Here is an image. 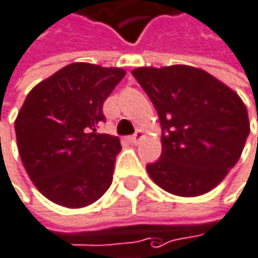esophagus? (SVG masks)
<instances>
[{"label": "esophagus", "mask_w": 258, "mask_h": 258, "mask_svg": "<svg viewBox=\"0 0 258 258\" xmlns=\"http://www.w3.org/2000/svg\"><path fill=\"white\" fill-rule=\"evenodd\" d=\"M143 137H145L143 131H142V130H137L133 136H130V142H131V143H134V145H137Z\"/></svg>", "instance_id": "obj_1"}]
</instances>
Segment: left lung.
<instances>
[{"label":"left lung","instance_id":"1","mask_svg":"<svg viewBox=\"0 0 258 258\" xmlns=\"http://www.w3.org/2000/svg\"><path fill=\"white\" fill-rule=\"evenodd\" d=\"M131 74L149 96L162 130L161 158L146 165L149 176L177 197L214 189L238 162L249 134L241 97L186 64L137 68Z\"/></svg>","mask_w":258,"mask_h":258}]
</instances>
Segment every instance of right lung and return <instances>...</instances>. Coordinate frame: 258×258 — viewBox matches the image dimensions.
Listing matches in <instances>:
<instances>
[{"label": "right lung", "instance_id": "add662e5", "mask_svg": "<svg viewBox=\"0 0 258 258\" xmlns=\"http://www.w3.org/2000/svg\"><path fill=\"white\" fill-rule=\"evenodd\" d=\"M124 77L119 68L71 63L26 96L14 122L19 153L36 189L54 204L81 208L109 189L121 143L97 128Z\"/></svg>", "mask_w": 258, "mask_h": 258}]
</instances>
